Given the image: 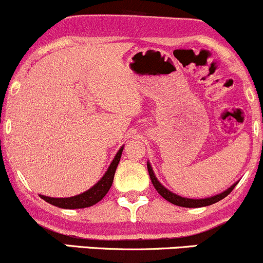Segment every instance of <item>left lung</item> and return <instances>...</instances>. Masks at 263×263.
<instances>
[{
	"label": "left lung",
	"instance_id": "8db88e82",
	"mask_svg": "<svg viewBox=\"0 0 263 263\" xmlns=\"http://www.w3.org/2000/svg\"><path fill=\"white\" fill-rule=\"evenodd\" d=\"M147 170H148V173H149V177H151V182H152L153 185H155L157 192H158L159 194H161L162 197L165 199V200L170 201V203L174 204V205H178V206H183V208H200V206H208V205L218 203V201L221 200V199L228 197V195L232 192V189H234L235 186H236V184H237V183L234 184V185L230 186V188H229L228 190H225L224 193L215 195V197L206 198V199H186V198L179 197V195L174 194V193H172L168 189H165L164 186H163L162 184L159 183L158 180H157V178L155 177V173H153L152 168H151L149 163H147Z\"/></svg>",
	"mask_w": 263,
	"mask_h": 263
}]
</instances>
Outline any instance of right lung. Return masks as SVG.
Masks as SVG:
<instances>
[{"label":"right lung","mask_w":263,"mask_h":263,"mask_svg":"<svg viewBox=\"0 0 263 263\" xmlns=\"http://www.w3.org/2000/svg\"><path fill=\"white\" fill-rule=\"evenodd\" d=\"M122 151L123 147H121L119 152H117V155L115 156L114 161L110 164V167H108L105 176L99 180L98 184H95V185H93L91 189L87 190V192L83 193V194L75 195V197L71 198H49L44 197V195H41V198L47 201V203L52 204L54 206L63 208V209H83V208L92 206V205L99 203V201L107 194L111 185H112L115 172H116L117 165H119Z\"/></svg>","instance_id":"obj_1"}]
</instances>
